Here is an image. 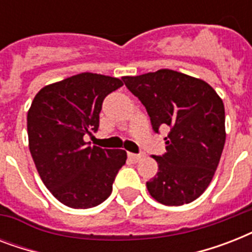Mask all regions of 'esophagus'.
<instances>
[{"mask_svg":"<svg viewBox=\"0 0 252 252\" xmlns=\"http://www.w3.org/2000/svg\"><path fill=\"white\" fill-rule=\"evenodd\" d=\"M128 158H129L130 161L132 162H137L140 158H141V156L140 154H134V153H128Z\"/></svg>","mask_w":252,"mask_h":252,"instance_id":"esophagus-1","label":"esophagus"}]
</instances>
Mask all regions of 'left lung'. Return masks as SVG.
<instances>
[{"mask_svg": "<svg viewBox=\"0 0 252 252\" xmlns=\"http://www.w3.org/2000/svg\"><path fill=\"white\" fill-rule=\"evenodd\" d=\"M123 81L145 106L154 132L170 126L166 153L153 156L158 172L146 182L148 191L165 205L191 203L207 189L222 154V99L205 81L170 69Z\"/></svg>", "mask_w": 252, "mask_h": 252, "instance_id": "8db88e82", "label": "left lung"}]
</instances>
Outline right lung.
I'll return each instance as SVG.
<instances>
[{
	"instance_id": "add662e5",
	"label": "right lung",
	"mask_w": 252,
	"mask_h": 252,
	"mask_svg": "<svg viewBox=\"0 0 252 252\" xmlns=\"http://www.w3.org/2000/svg\"><path fill=\"white\" fill-rule=\"evenodd\" d=\"M123 86L115 77L95 73L47 85L27 114L29 148L43 183L60 203L87 209L112 192L126 152L89 146L85 134L96 132L103 99Z\"/></svg>"
}]
</instances>
